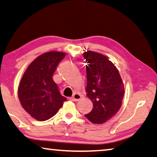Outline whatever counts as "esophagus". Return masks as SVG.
Instances as JSON below:
<instances>
[{
    "label": "esophagus",
    "instance_id": "esophagus-1",
    "mask_svg": "<svg viewBox=\"0 0 157 157\" xmlns=\"http://www.w3.org/2000/svg\"><path fill=\"white\" fill-rule=\"evenodd\" d=\"M81 98V95L78 94V93H75V94L72 95V97L71 98V100L73 101H78Z\"/></svg>",
    "mask_w": 157,
    "mask_h": 157
}]
</instances>
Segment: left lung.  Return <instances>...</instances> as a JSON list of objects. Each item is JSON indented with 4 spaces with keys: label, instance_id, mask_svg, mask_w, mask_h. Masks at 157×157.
I'll return each instance as SVG.
<instances>
[{
    "label": "left lung",
    "instance_id": "1",
    "mask_svg": "<svg viewBox=\"0 0 157 157\" xmlns=\"http://www.w3.org/2000/svg\"><path fill=\"white\" fill-rule=\"evenodd\" d=\"M87 71V96L92 110L85 115L94 124H102L117 113L122 105L124 88L116 67L103 54L92 51L83 53Z\"/></svg>",
    "mask_w": 157,
    "mask_h": 157
}]
</instances>
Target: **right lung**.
I'll return each instance as SVG.
<instances>
[{
	"instance_id": "right-lung-1",
	"label": "right lung",
	"mask_w": 157,
	"mask_h": 157,
	"mask_svg": "<svg viewBox=\"0 0 157 157\" xmlns=\"http://www.w3.org/2000/svg\"><path fill=\"white\" fill-rule=\"evenodd\" d=\"M65 56L64 52L56 51L41 54L28 66L20 81L18 98L21 105L38 121L50 119L67 100L52 78Z\"/></svg>"
}]
</instances>
